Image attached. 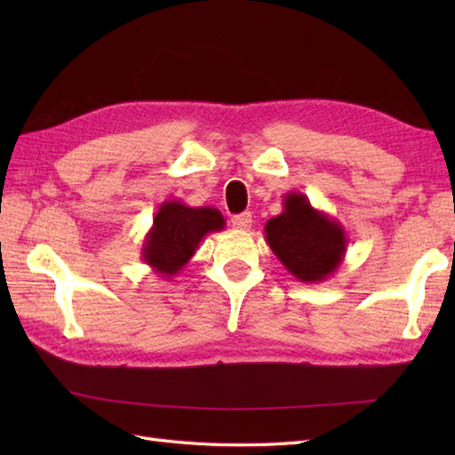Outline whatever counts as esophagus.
Returning a JSON list of instances; mask_svg holds the SVG:
<instances>
[{
	"instance_id": "34e87169",
	"label": "esophagus",
	"mask_w": 455,
	"mask_h": 455,
	"mask_svg": "<svg viewBox=\"0 0 455 455\" xmlns=\"http://www.w3.org/2000/svg\"><path fill=\"white\" fill-rule=\"evenodd\" d=\"M233 227L236 230H248L250 227H252V215L250 212H240V215H235L233 217Z\"/></svg>"
}]
</instances>
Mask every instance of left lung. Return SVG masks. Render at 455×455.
Listing matches in <instances>:
<instances>
[{
    "mask_svg": "<svg viewBox=\"0 0 455 455\" xmlns=\"http://www.w3.org/2000/svg\"><path fill=\"white\" fill-rule=\"evenodd\" d=\"M267 246L299 282H326L346 254V233L338 220L311 205L307 196L289 191L282 215L264 227Z\"/></svg>",
    "mask_w": 455,
    "mask_h": 455,
    "instance_id": "obj_1",
    "label": "left lung"
}]
</instances>
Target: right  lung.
I'll return each mask as SVG.
<instances>
[{
    "label": "right lung",
    "instance_id": "1",
    "mask_svg": "<svg viewBox=\"0 0 455 455\" xmlns=\"http://www.w3.org/2000/svg\"><path fill=\"white\" fill-rule=\"evenodd\" d=\"M225 217L215 207H189L178 199L164 201L144 236L140 258L158 277L170 279L196 254L209 233L225 228Z\"/></svg>",
    "mask_w": 455,
    "mask_h": 455
}]
</instances>
